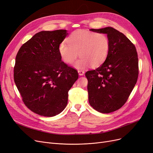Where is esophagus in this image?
I'll return each mask as SVG.
<instances>
[{"label": "esophagus", "mask_w": 153, "mask_h": 153, "mask_svg": "<svg viewBox=\"0 0 153 153\" xmlns=\"http://www.w3.org/2000/svg\"><path fill=\"white\" fill-rule=\"evenodd\" d=\"M78 74H79L80 75H83L84 74V71L83 70H78Z\"/></svg>", "instance_id": "34e87169"}]
</instances>
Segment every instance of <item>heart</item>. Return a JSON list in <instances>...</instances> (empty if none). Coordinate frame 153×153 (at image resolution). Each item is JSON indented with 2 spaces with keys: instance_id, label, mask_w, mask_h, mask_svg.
<instances>
[{
  "instance_id": "heart-1",
  "label": "heart",
  "mask_w": 153,
  "mask_h": 153,
  "mask_svg": "<svg viewBox=\"0 0 153 153\" xmlns=\"http://www.w3.org/2000/svg\"><path fill=\"white\" fill-rule=\"evenodd\" d=\"M67 41L59 44V55L64 62L71 64L79 53L81 57L74 65L77 69L85 68L90 64L94 68L100 66L109 53L110 39L104 33L78 29L68 37Z\"/></svg>"
}]
</instances>
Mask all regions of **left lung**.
I'll use <instances>...</instances> for the list:
<instances>
[{
    "label": "left lung",
    "mask_w": 153,
    "mask_h": 153,
    "mask_svg": "<svg viewBox=\"0 0 153 153\" xmlns=\"http://www.w3.org/2000/svg\"><path fill=\"white\" fill-rule=\"evenodd\" d=\"M90 30L106 34L110 39L109 53L104 63L85 73L89 104L98 112L108 114L122 107L136 84L138 55L131 41L112 27Z\"/></svg>",
    "instance_id": "left-lung-1"
}]
</instances>
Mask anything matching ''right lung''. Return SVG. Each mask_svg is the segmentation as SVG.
Returning <instances> with one entry per match:
<instances>
[{
    "label": "right lung",
    "instance_id": "obj_1",
    "mask_svg": "<svg viewBox=\"0 0 153 153\" xmlns=\"http://www.w3.org/2000/svg\"><path fill=\"white\" fill-rule=\"evenodd\" d=\"M66 30L41 31L18 50L14 81L22 101L32 112L45 117L61 113L68 91L78 78L76 69L61 61L59 45Z\"/></svg>",
    "mask_w": 153,
    "mask_h": 153
}]
</instances>
